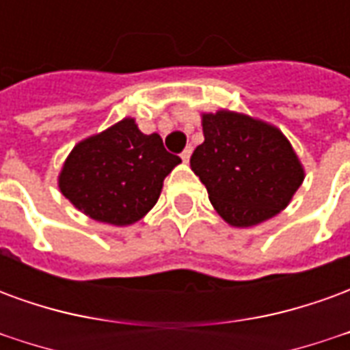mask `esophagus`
Wrapping results in <instances>:
<instances>
[{
  "mask_svg": "<svg viewBox=\"0 0 350 350\" xmlns=\"http://www.w3.org/2000/svg\"><path fill=\"white\" fill-rule=\"evenodd\" d=\"M191 153H193V148H191V146H187V148H185V150H183V152H182V159H183V163H189V159H191Z\"/></svg>",
  "mask_w": 350,
  "mask_h": 350,
  "instance_id": "esophagus-1",
  "label": "esophagus"
}]
</instances>
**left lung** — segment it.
<instances>
[{
	"label": "left lung",
	"instance_id": "8db88e82",
	"mask_svg": "<svg viewBox=\"0 0 350 350\" xmlns=\"http://www.w3.org/2000/svg\"><path fill=\"white\" fill-rule=\"evenodd\" d=\"M200 118L204 142L191 155V170L223 221L247 228L285 210L306 170L281 129L225 108Z\"/></svg>",
	"mask_w": 350,
	"mask_h": 350
}]
</instances>
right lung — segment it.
Returning a JSON list of instances; mask_svg holds the SVG:
<instances>
[{
    "mask_svg": "<svg viewBox=\"0 0 350 350\" xmlns=\"http://www.w3.org/2000/svg\"><path fill=\"white\" fill-rule=\"evenodd\" d=\"M180 163L157 133L144 135L135 118H123L72 148L57 187L90 219L127 227L155 206L165 178Z\"/></svg>",
    "mask_w": 350,
    "mask_h": 350,
    "instance_id": "obj_1",
    "label": "right lung"
}]
</instances>
